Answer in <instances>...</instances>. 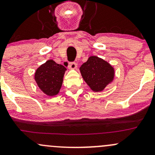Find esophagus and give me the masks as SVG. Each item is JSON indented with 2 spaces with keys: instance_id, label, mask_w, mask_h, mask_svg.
<instances>
[{
  "instance_id": "1",
  "label": "esophagus",
  "mask_w": 155,
  "mask_h": 155,
  "mask_svg": "<svg viewBox=\"0 0 155 155\" xmlns=\"http://www.w3.org/2000/svg\"><path fill=\"white\" fill-rule=\"evenodd\" d=\"M77 64L75 62H70L69 63V65H68V67L69 69H70V70H74V69L77 68Z\"/></svg>"
}]
</instances>
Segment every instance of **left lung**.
Wrapping results in <instances>:
<instances>
[{"label": "left lung", "instance_id": "8db88e82", "mask_svg": "<svg viewBox=\"0 0 155 155\" xmlns=\"http://www.w3.org/2000/svg\"><path fill=\"white\" fill-rule=\"evenodd\" d=\"M85 83L94 91H101L114 78V69L104 60L92 56L80 67Z\"/></svg>", "mask_w": 155, "mask_h": 155}]
</instances>
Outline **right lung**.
Here are the masks:
<instances>
[{
  "label": "right lung",
  "instance_id": "obj_1",
  "mask_svg": "<svg viewBox=\"0 0 155 155\" xmlns=\"http://www.w3.org/2000/svg\"><path fill=\"white\" fill-rule=\"evenodd\" d=\"M67 69L63 65L48 60L38 67L35 79L40 88L48 96H55L62 85L63 77Z\"/></svg>",
  "mask_w": 155,
  "mask_h": 155
}]
</instances>
